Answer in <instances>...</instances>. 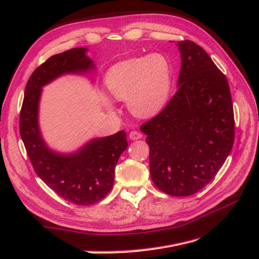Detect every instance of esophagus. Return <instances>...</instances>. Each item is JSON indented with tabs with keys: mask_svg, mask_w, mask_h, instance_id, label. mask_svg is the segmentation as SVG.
Here are the masks:
<instances>
[{
	"mask_svg": "<svg viewBox=\"0 0 259 259\" xmlns=\"http://www.w3.org/2000/svg\"><path fill=\"white\" fill-rule=\"evenodd\" d=\"M142 137H143V135L137 131H132L130 133V139H132V140H137V139H140Z\"/></svg>",
	"mask_w": 259,
	"mask_h": 259,
	"instance_id": "obj_1",
	"label": "esophagus"
}]
</instances>
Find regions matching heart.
<instances>
[{
  "label": "heart",
  "mask_w": 259,
  "mask_h": 259,
  "mask_svg": "<svg viewBox=\"0 0 259 259\" xmlns=\"http://www.w3.org/2000/svg\"><path fill=\"white\" fill-rule=\"evenodd\" d=\"M106 85L117 100H126L128 111L137 117L158 114L169 97L173 68L160 53L117 62L106 74ZM111 106V101L104 97Z\"/></svg>",
  "instance_id": "obj_1"
}]
</instances>
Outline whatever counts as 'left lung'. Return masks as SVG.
Wrapping results in <instances>:
<instances>
[{"label":"left lung","instance_id":"8db88e82","mask_svg":"<svg viewBox=\"0 0 259 259\" xmlns=\"http://www.w3.org/2000/svg\"><path fill=\"white\" fill-rule=\"evenodd\" d=\"M177 46L178 90L140 130L150 149L154 185L173 197H188L204 188L229 155L234 115L228 81L207 53L189 40Z\"/></svg>","mask_w":259,"mask_h":259}]
</instances>
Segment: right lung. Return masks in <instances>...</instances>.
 Returning a JSON list of instances; mask_svg holds the SVG:
<instances>
[{"mask_svg": "<svg viewBox=\"0 0 259 259\" xmlns=\"http://www.w3.org/2000/svg\"><path fill=\"white\" fill-rule=\"evenodd\" d=\"M88 50L72 49L50 57L37 67L26 85L19 131L36 175L59 197L76 205H92L111 191L114 168L127 148L126 134L92 139L74 153L55 152L45 144L38 127V104L44 85L66 73L95 69Z\"/></svg>", "mask_w": 259, "mask_h": 259, "instance_id": "obj_1", "label": "right lung"}]
</instances>
